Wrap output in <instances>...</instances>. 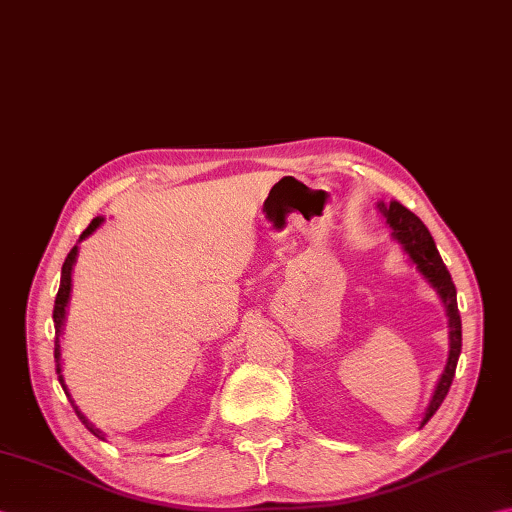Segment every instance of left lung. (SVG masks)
<instances>
[{
	"instance_id": "obj_1",
	"label": "left lung",
	"mask_w": 512,
	"mask_h": 512,
	"mask_svg": "<svg viewBox=\"0 0 512 512\" xmlns=\"http://www.w3.org/2000/svg\"><path fill=\"white\" fill-rule=\"evenodd\" d=\"M377 208L382 210V215L386 217V224L393 228V237L402 244L406 255L410 257V262H413L419 273L428 279V284L437 290V295L444 302L446 315H448V328H450L448 362L435 386L433 397H430L422 424H419V428H422L426 426L428 419L437 413V408L442 406L444 397L448 395V388L453 384V377H455L457 359H459V353H462V317H459V308H457V290L453 284V277H450L446 264L442 262V255H439V250L435 246V239L428 233V228L424 226L422 219H419L415 213H410V210L399 202H390V204L379 202Z\"/></svg>"
}]
</instances>
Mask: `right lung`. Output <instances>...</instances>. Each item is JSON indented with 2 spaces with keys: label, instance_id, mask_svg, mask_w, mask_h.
Segmentation results:
<instances>
[{
  "label": "right lung",
  "instance_id": "add662e5",
  "mask_svg": "<svg viewBox=\"0 0 512 512\" xmlns=\"http://www.w3.org/2000/svg\"><path fill=\"white\" fill-rule=\"evenodd\" d=\"M104 222V217H95L93 222L88 224V228L84 230L82 233V237H79V242H82V239H86L88 235H93L95 230L99 228V224ZM75 259H77V246H73L70 248V253H68V257L64 259V266H62V282H59V290H57V297H55V308H53V322H55V362H57V375H59V384H62V388H64V393L68 395V399H70V393H68V388H66V384H64V375H62V344H59V335H62V328H64V319H66V306H68V299H70V286H73V279H70V275H73V266H75ZM70 404H73V408H75V413H77V417H79V422H82L90 433H93L95 437H99V439H104V433L99 428H95L93 424L88 422V419L82 415V410H79L77 406H75V402L73 399H70Z\"/></svg>",
  "mask_w": 512,
  "mask_h": 512
}]
</instances>
